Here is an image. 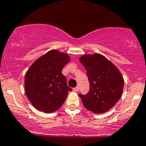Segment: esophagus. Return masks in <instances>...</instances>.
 I'll list each match as a JSON object with an SVG mask.
<instances>
[{
  "instance_id": "obj_1",
  "label": "esophagus",
  "mask_w": 146,
  "mask_h": 146,
  "mask_svg": "<svg viewBox=\"0 0 146 146\" xmlns=\"http://www.w3.org/2000/svg\"><path fill=\"white\" fill-rule=\"evenodd\" d=\"M73 90H74L75 92H78V91L80 90V87L77 86V87L74 88H73Z\"/></svg>"
}]
</instances>
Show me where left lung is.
Listing matches in <instances>:
<instances>
[{"label":"left lung","instance_id":"left-lung-1","mask_svg":"<svg viewBox=\"0 0 146 146\" xmlns=\"http://www.w3.org/2000/svg\"><path fill=\"white\" fill-rule=\"evenodd\" d=\"M80 61L86 69L90 82L89 92L79 94L84 107L94 113L107 112L122 96L123 77L113 63L100 54L84 55Z\"/></svg>","mask_w":146,"mask_h":146}]
</instances>
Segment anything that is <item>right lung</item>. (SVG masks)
<instances>
[{"label":"right lung","instance_id":"obj_1","mask_svg":"<svg viewBox=\"0 0 146 146\" xmlns=\"http://www.w3.org/2000/svg\"><path fill=\"white\" fill-rule=\"evenodd\" d=\"M69 61L67 54L52 50L35 60L26 71L24 90L31 104L38 111H57L68 91L72 90L62 74L63 67Z\"/></svg>","mask_w":146,"mask_h":146}]
</instances>
